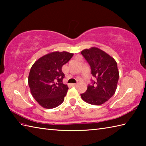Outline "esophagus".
Masks as SVG:
<instances>
[{"label":"esophagus","mask_w":146,"mask_h":146,"mask_svg":"<svg viewBox=\"0 0 146 146\" xmlns=\"http://www.w3.org/2000/svg\"><path fill=\"white\" fill-rule=\"evenodd\" d=\"M77 85V84H76V83H71V86H76Z\"/></svg>","instance_id":"esophagus-1"}]
</instances>
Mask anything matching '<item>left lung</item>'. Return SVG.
<instances>
[{
	"mask_svg": "<svg viewBox=\"0 0 146 146\" xmlns=\"http://www.w3.org/2000/svg\"><path fill=\"white\" fill-rule=\"evenodd\" d=\"M81 53L90 66L92 75L95 78L93 85L88 86L81 97L91 105L103 104L116 91L119 78L117 62L109 54L96 47L83 49Z\"/></svg>",
	"mask_w": 146,
	"mask_h": 146,
	"instance_id": "1",
	"label": "left lung"
}]
</instances>
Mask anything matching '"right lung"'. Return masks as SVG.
Instances as JSON below:
<instances>
[{
    "label": "right lung",
    "instance_id": "1",
    "mask_svg": "<svg viewBox=\"0 0 146 146\" xmlns=\"http://www.w3.org/2000/svg\"><path fill=\"white\" fill-rule=\"evenodd\" d=\"M73 56L66 51H54L39 58L33 64L28 76L31 93L45 108H53L63 103L68 87L63 83L62 66Z\"/></svg>",
    "mask_w": 146,
    "mask_h": 146
}]
</instances>
